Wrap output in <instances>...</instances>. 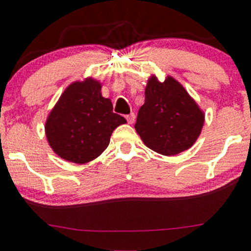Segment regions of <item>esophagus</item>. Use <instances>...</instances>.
Segmentation results:
<instances>
[{
	"mask_svg": "<svg viewBox=\"0 0 251 251\" xmlns=\"http://www.w3.org/2000/svg\"><path fill=\"white\" fill-rule=\"evenodd\" d=\"M134 119H136V115H134V113H131V114L126 115V120H127L128 124H133Z\"/></svg>",
	"mask_w": 251,
	"mask_h": 251,
	"instance_id": "34e87169",
	"label": "esophagus"
}]
</instances>
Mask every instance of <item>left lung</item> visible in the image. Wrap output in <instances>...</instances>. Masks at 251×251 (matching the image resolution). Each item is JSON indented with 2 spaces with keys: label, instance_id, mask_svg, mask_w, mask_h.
Masks as SVG:
<instances>
[{
  "label": "left lung",
  "instance_id": "left-lung-1",
  "mask_svg": "<svg viewBox=\"0 0 251 251\" xmlns=\"http://www.w3.org/2000/svg\"><path fill=\"white\" fill-rule=\"evenodd\" d=\"M203 112L187 90L173 77L159 82L149 78L145 102L134 125L144 144L164 156H173L192 147L200 136Z\"/></svg>",
  "mask_w": 251,
  "mask_h": 251
}]
</instances>
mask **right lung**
Segmentation results:
<instances>
[{
	"label": "right lung",
	"mask_w": 251,
	"mask_h": 251,
	"mask_svg": "<svg viewBox=\"0 0 251 251\" xmlns=\"http://www.w3.org/2000/svg\"><path fill=\"white\" fill-rule=\"evenodd\" d=\"M125 123L101 94L100 82L89 77L71 83L60 95L46 120L45 133L59 157L84 164L106 150L112 132Z\"/></svg>",
	"instance_id": "right-lung-1"
}]
</instances>
